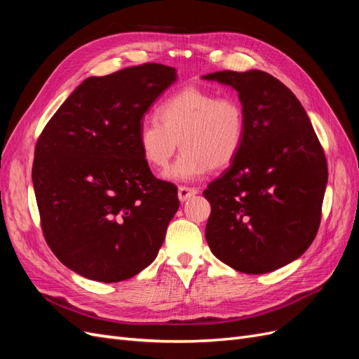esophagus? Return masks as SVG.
I'll use <instances>...</instances> for the list:
<instances>
[{
  "mask_svg": "<svg viewBox=\"0 0 359 359\" xmlns=\"http://www.w3.org/2000/svg\"><path fill=\"white\" fill-rule=\"evenodd\" d=\"M196 193H198L196 189L181 186V187H178V199H180L181 202H186V201H189L190 198H193Z\"/></svg>",
  "mask_w": 359,
  "mask_h": 359,
  "instance_id": "obj_1",
  "label": "esophagus"
}]
</instances>
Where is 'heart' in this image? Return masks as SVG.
<instances>
[{
	"mask_svg": "<svg viewBox=\"0 0 359 359\" xmlns=\"http://www.w3.org/2000/svg\"><path fill=\"white\" fill-rule=\"evenodd\" d=\"M245 130V111L236 97L186 86L158 104L156 119L140 123L136 140L154 170L168 168L180 144L182 153L165 178L189 182L231 166L244 145Z\"/></svg>",
	"mask_w": 359,
	"mask_h": 359,
	"instance_id": "obj_1",
	"label": "heart"
}]
</instances>
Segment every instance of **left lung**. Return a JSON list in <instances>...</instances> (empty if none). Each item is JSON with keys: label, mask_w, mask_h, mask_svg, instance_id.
Returning a JSON list of instances; mask_svg holds the SVG:
<instances>
[{"label": "left lung", "mask_w": 359, "mask_h": 359, "mask_svg": "<svg viewBox=\"0 0 359 359\" xmlns=\"http://www.w3.org/2000/svg\"><path fill=\"white\" fill-rule=\"evenodd\" d=\"M203 79L236 90L247 119L240 154L203 191L211 203L206 243L240 273H271L316 238L327 157L302 104L274 76L223 70Z\"/></svg>", "instance_id": "obj_1"}]
</instances>
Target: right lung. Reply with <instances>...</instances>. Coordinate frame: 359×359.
<instances>
[{
    "instance_id": "add662e5",
    "label": "right lung",
    "mask_w": 359,
    "mask_h": 359,
    "mask_svg": "<svg viewBox=\"0 0 359 359\" xmlns=\"http://www.w3.org/2000/svg\"><path fill=\"white\" fill-rule=\"evenodd\" d=\"M177 79L157 62L85 79L36 144L32 184L41 231L61 264L103 283L132 278L157 257L180 201L137 147V128Z\"/></svg>"
}]
</instances>
